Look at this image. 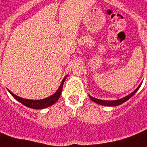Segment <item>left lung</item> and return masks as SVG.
<instances>
[{
	"label": "left lung",
	"mask_w": 147,
	"mask_h": 147,
	"mask_svg": "<svg viewBox=\"0 0 147 147\" xmlns=\"http://www.w3.org/2000/svg\"><path fill=\"white\" fill-rule=\"evenodd\" d=\"M141 84H140L138 88H136V89H135L132 93H131L130 95H127V96H125V97H123V98H120V99H117V100H111V101H108V100H102V99H98V98H94V97H91V95H89V97H90V98H91L93 102H96V103H98V104H100V105L109 106V107H115V106H119L120 105V104H122V103H123L124 102L127 101L129 98H131V97H132V96H133V95L137 92V91H138V89H139L140 86H141Z\"/></svg>",
	"instance_id": "obj_1"
}]
</instances>
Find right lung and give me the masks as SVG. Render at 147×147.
<instances>
[{
  "label": "right lung",
  "instance_id": "right-lung-1",
  "mask_svg": "<svg viewBox=\"0 0 147 147\" xmlns=\"http://www.w3.org/2000/svg\"><path fill=\"white\" fill-rule=\"evenodd\" d=\"M67 76L63 78V80L61 82V84L59 86V88H58V90L56 91L55 94H53L51 96H49L48 98H43V99H39V100H32V99H27V98H20L17 95H14L13 92L8 90L9 91V93L13 95L14 98H16L17 101H19L21 102L22 104L24 106H26L28 107H30V108H33V109H44L46 107H49V106L54 104L55 102L59 99V96L61 95V92H62V89H63V84L64 80H66V78Z\"/></svg>",
  "mask_w": 147,
  "mask_h": 147
}]
</instances>
